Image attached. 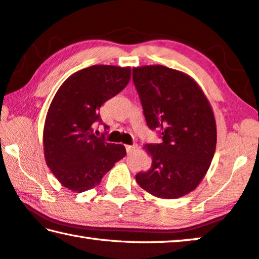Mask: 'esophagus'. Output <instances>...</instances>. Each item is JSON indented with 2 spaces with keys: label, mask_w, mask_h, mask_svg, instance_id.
Returning <instances> with one entry per match:
<instances>
[{
  "label": "esophagus",
  "mask_w": 259,
  "mask_h": 259,
  "mask_svg": "<svg viewBox=\"0 0 259 259\" xmlns=\"http://www.w3.org/2000/svg\"><path fill=\"white\" fill-rule=\"evenodd\" d=\"M125 149H126V152H128V153L130 154V153H133V152L136 151V150L138 149V146H137V144H134V145H126V146H125Z\"/></svg>",
  "instance_id": "obj_1"
}]
</instances>
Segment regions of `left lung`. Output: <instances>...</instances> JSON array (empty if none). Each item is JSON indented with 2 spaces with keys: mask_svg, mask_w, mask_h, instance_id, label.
<instances>
[{
  "mask_svg": "<svg viewBox=\"0 0 259 259\" xmlns=\"http://www.w3.org/2000/svg\"><path fill=\"white\" fill-rule=\"evenodd\" d=\"M133 79L147 125L160 130L162 143L146 144L151 168L136 181L158 198L175 199L198 187L215 152L217 125L200 86L165 65L133 69Z\"/></svg>",
  "mask_w": 259,
  "mask_h": 259,
  "instance_id": "1",
  "label": "left lung"
}]
</instances>
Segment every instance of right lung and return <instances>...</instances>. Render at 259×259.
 <instances>
[{
	"label": "right lung",
	"mask_w": 259,
	"mask_h": 259,
	"mask_svg": "<svg viewBox=\"0 0 259 259\" xmlns=\"http://www.w3.org/2000/svg\"><path fill=\"white\" fill-rule=\"evenodd\" d=\"M130 76V67L92 65L68 77L53 98L44 126V153L49 169L69 190L98 186L125 155L124 146L106 143L93 129L101 123V105L120 93Z\"/></svg>",
	"instance_id": "right-lung-1"
}]
</instances>
